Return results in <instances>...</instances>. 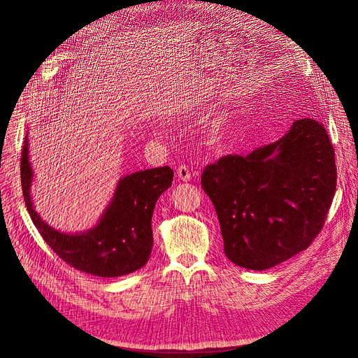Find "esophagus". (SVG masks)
I'll return each mask as SVG.
<instances>
[{"label":"esophagus","mask_w":358,"mask_h":358,"mask_svg":"<svg viewBox=\"0 0 358 358\" xmlns=\"http://www.w3.org/2000/svg\"><path fill=\"white\" fill-rule=\"evenodd\" d=\"M176 176L183 180V182H188L192 179V175H191V170L185 166V164H180L176 170Z\"/></svg>","instance_id":"esophagus-1"}]
</instances>
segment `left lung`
Returning a JSON list of instances; mask_svg holds the SVG:
<instances>
[{
	"label": "left lung",
	"mask_w": 358,
	"mask_h": 358,
	"mask_svg": "<svg viewBox=\"0 0 358 358\" xmlns=\"http://www.w3.org/2000/svg\"><path fill=\"white\" fill-rule=\"evenodd\" d=\"M334 149L321 122L301 117L278 142L206 166L201 187L218 215L224 252L266 270L305 251L336 191Z\"/></svg>",
	"instance_id": "1"
}]
</instances>
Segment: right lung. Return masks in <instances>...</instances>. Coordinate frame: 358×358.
<instances>
[{"instance_id":"add662e5","label":"right lung","mask_w":358,"mask_h":358,"mask_svg":"<svg viewBox=\"0 0 358 358\" xmlns=\"http://www.w3.org/2000/svg\"><path fill=\"white\" fill-rule=\"evenodd\" d=\"M28 137L20 158V183L28 213L50 249L69 266L94 276L116 278L142 268L152 252V213L158 197L171 187L169 166L137 171L117 183L115 197L99 225L80 234L52 229L32 208Z\"/></svg>"}]
</instances>
